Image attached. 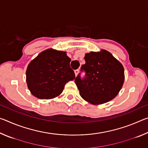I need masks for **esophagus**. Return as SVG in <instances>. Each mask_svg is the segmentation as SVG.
I'll return each instance as SVG.
<instances>
[{"mask_svg": "<svg viewBox=\"0 0 148 148\" xmlns=\"http://www.w3.org/2000/svg\"><path fill=\"white\" fill-rule=\"evenodd\" d=\"M74 73H75V76H77V74L79 73V70L77 69V70H76V71H74Z\"/></svg>", "mask_w": 148, "mask_h": 148, "instance_id": "34e87169", "label": "esophagus"}]
</instances>
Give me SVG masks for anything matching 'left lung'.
<instances>
[{
	"label": "left lung",
	"instance_id": "8db88e82",
	"mask_svg": "<svg viewBox=\"0 0 148 148\" xmlns=\"http://www.w3.org/2000/svg\"><path fill=\"white\" fill-rule=\"evenodd\" d=\"M86 64L81 71L86 77L75 78L80 96L90 104L99 105L109 102L118 95L124 83V68L118 60L105 49L86 53Z\"/></svg>",
	"mask_w": 148,
	"mask_h": 148
}]
</instances>
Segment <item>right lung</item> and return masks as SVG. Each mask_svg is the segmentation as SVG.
Instances as JSON below:
<instances>
[{
    "label": "right lung",
    "instance_id": "obj_1",
    "mask_svg": "<svg viewBox=\"0 0 148 148\" xmlns=\"http://www.w3.org/2000/svg\"><path fill=\"white\" fill-rule=\"evenodd\" d=\"M71 61L66 51L49 48L40 53L26 71L27 87L32 95L40 99H51L61 95L64 85L75 78Z\"/></svg>",
    "mask_w": 148,
    "mask_h": 148
}]
</instances>
